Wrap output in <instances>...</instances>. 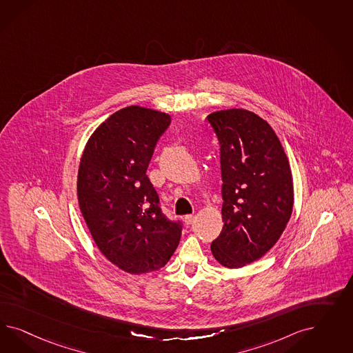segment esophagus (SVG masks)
I'll use <instances>...</instances> for the list:
<instances>
[{
	"label": "esophagus",
	"instance_id": "esophagus-1",
	"mask_svg": "<svg viewBox=\"0 0 353 353\" xmlns=\"http://www.w3.org/2000/svg\"><path fill=\"white\" fill-rule=\"evenodd\" d=\"M194 220H195V217L192 214H186L185 219H183V221H185L186 225H192L194 223Z\"/></svg>",
	"mask_w": 353,
	"mask_h": 353
}]
</instances>
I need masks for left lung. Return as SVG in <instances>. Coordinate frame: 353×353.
I'll return each instance as SVG.
<instances>
[{
	"instance_id": "obj_1",
	"label": "left lung",
	"mask_w": 353,
	"mask_h": 353,
	"mask_svg": "<svg viewBox=\"0 0 353 353\" xmlns=\"http://www.w3.org/2000/svg\"><path fill=\"white\" fill-rule=\"evenodd\" d=\"M207 120L220 143L224 201V226L211 251L223 267L242 268L264 256L289 223V159L272 127L248 110L214 111Z\"/></svg>"
}]
</instances>
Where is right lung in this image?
I'll return each mask as SVG.
<instances>
[{
  "instance_id": "right-lung-1",
  "label": "right lung",
  "mask_w": 353,
  "mask_h": 353,
  "mask_svg": "<svg viewBox=\"0 0 353 353\" xmlns=\"http://www.w3.org/2000/svg\"><path fill=\"white\" fill-rule=\"evenodd\" d=\"M171 117L128 106L106 119L86 142L77 173V201L97 247L130 274L164 267L180 243L146 174Z\"/></svg>"
}]
</instances>
